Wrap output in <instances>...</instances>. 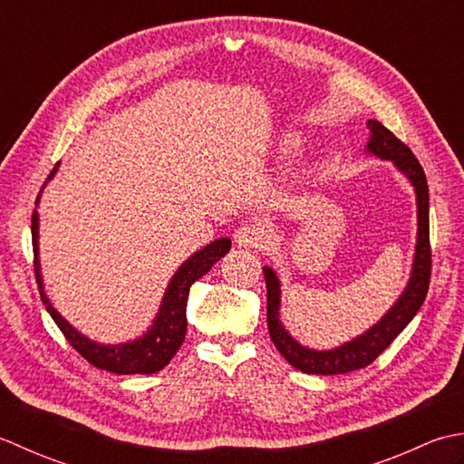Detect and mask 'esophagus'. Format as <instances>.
Returning <instances> with one entry per match:
<instances>
[{"label":"esophagus","mask_w":464,"mask_h":464,"mask_svg":"<svg viewBox=\"0 0 464 464\" xmlns=\"http://www.w3.org/2000/svg\"><path fill=\"white\" fill-rule=\"evenodd\" d=\"M264 228L258 222H246L238 230L234 232V240L242 248H258L264 242Z\"/></svg>","instance_id":"esophagus-1"}]
</instances>
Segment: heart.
<instances>
[{
  "label": "heart",
  "mask_w": 464,
  "mask_h": 464,
  "mask_svg": "<svg viewBox=\"0 0 464 464\" xmlns=\"http://www.w3.org/2000/svg\"><path fill=\"white\" fill-rule=\"evenodd\" d=\"M296 146H298V140L296 138H286L285 141H282V146H280V152H285V154H292L296 150Z\"/></svg>",
  "instance_id": "obj_1"
}]
</instances>
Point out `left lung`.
<instances>
[{"instance_id":"8db88e82","label":"left lung","mask_w":464,"mask_h":464,"mask_svg":"<svg viewBox=\"0 0 464 464\" xmlns=\"http://www.w3.org/2000/svg\"><path fill=\"white\" fill-rule=\"evenodd\" d=\"M371 140H368L366 152L382 160H392V164L411 179L417 192V214H419V232H417V250H414V262L411 280L406 285L401 298L394 302V306L368 328L364 334L356 336L351 343L336 346L333 351H312L308 346H302L288 334V330L282 326L280 320V280L270 266H264V278H266L268 292V333L274 346L286 361L306 374H344L364 368L374 362L378 354H382L391 346L392 340L399 336L406 324L411 323L427 298L430 285V238H429V186L424 169L414 158L411 148L402 144L391 130H386L381 121L368 120Z\"/></svg>"}]
</instances>
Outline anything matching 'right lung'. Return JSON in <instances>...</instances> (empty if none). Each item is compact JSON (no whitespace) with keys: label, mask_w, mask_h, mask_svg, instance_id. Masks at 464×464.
I'll use <instances>...</instances> for the list:
<instances>
[{"label":"right lung","mask_w":464,"mask_h":464,"mask_svg":"<svg viewBox=\"0 0 464 464\" xmlns=\"http://www.w3.org/2000/svg\"><path fill=\"white\" fill-rule=\"evenodd\" d=\"M58 166L60 162L53 166L52 174L47 176V179H52L53 174L58 172ZM37 202H40V196H37L35 204ZM37 234H40V216H37V210H34V216H32L34 270H35L37 286H40L42 302L45 304L47 312H50L53 323L58 324V328L63 333L65 340H68V343L83 358H86L90 364L102 368V371L116 372V374H154L158 371H162V368L172 361V356L178 353V348L182 346L184 336H186V326H188L186 304H188V292H190V286L198 278H202L204 274L230 250V244H232L230 238L214 240L208 246H204L202 250H198L194 256L188 258L182 266L178 268V272L174 274L166 288V295L154 318V324L150 326V330L144 336L130 340V343H121V344H100L80 334L78 330H75L68 320H65L60 312L52 306L50 298L45 296L44 280L40 272V258H37V254H40V250H37Z\"/></svg>","instance_id":"right-lung-1"}]
</instances>
